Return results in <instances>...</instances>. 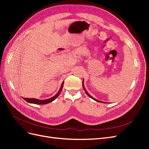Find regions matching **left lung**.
<instances>
[{
	"mask_svg": "<svg viewBox=\"0 0 149 149\" xmlns=\"http://www.w3.org/2000/svg\"><path fill=\"white\" fill-rule=\"evenodd\" d=\"M83 81H84V80H83ZM83 88H84V91H85V92H86V94H88V96H89V97H91V98H92V99H93V100H95V101H97V102H101V101H98V100H96V99H94V97H92V96H90V95H89V93H88V92H87V91H86V89H85V88H84V84H83Z\"/></svg>",
	"mask_w": 149,
	"mask_h": 149,
	"instance_id": "1",
	"label": "left lung"
}]
</instances>
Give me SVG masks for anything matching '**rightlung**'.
<instances>
[{
  "instance_id": "add662e5",
  "label": "right lung",
  "mask_w": 149,
  "mask_h": 149,
  "mask_svg": "<svg viewBox=\"0 0 149 149\" xmlns=\"http://www.w3.org/2000/svg\"><path fill=\"white\" fill-rule=\"evenodd\" d=\"M63 84H64V81L62 83L61 86V88L59 90V91L58 92V93L56 94L55 96H54L53 97L48 99V100H37V99H35V98H24L23 97L24 100L30 103H33V104H48L49 102H51L53 101H54L55 100V99L60 95V94L61 91V90L63 89Z\"/></svg>"
}]
</instances>
